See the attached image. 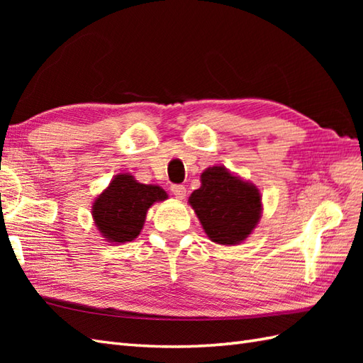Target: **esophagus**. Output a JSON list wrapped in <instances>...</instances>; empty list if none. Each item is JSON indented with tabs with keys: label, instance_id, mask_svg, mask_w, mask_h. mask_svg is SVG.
<instances>
[{
	"label": "esophagus",
	"instance_id": "1",
	"mask_svg": "<svg viewBox=\"0 0 363 363\" xmlns=\"http://www.w3.org/2000/svg\"><path fill=\"white\" fill-rule=\"evenodd\" d=\"M169 191L177 198V199H184L187 195V190L184 186H181V184H173L172 187H169Z\"/></svg>",
	"mask_w": 363,
	"mask_h": 363
}]
</instances>
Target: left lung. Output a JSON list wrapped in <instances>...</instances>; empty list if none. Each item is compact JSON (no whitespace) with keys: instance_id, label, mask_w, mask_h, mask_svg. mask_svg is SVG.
Listing matches in <instances>:
<instances>
[{"instance_id":"1","label":"left lung","mask_w":363,"mask_h":363,"mask_svg":"<svg viewBox=\"0 0 363 363\" xmlns=\"http://www.w3.org/2000/svg\"><path fill=\"white\" fill-rule=\"evenodd\" d=\"M207 237L218 245H238L250 237L262 215V196L254 184L225 167L201 173V187L189 198Z\"/></svg>"}]
</instances>
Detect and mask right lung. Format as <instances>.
Here are the masks:
<instances>
[{"instance_id":"right-lung-1","label":"right lung","mask_w":363,"mask_h":363,"mask_svg":"<svg viewBox=\"0 0 363 363\" xmlns=\"http://www.w3.org/2000/svg\"><path fill=\"white\" fill-rule=\"evenodd\" d=\"M168 195L159 186H146L133 174L120 173L111 181L91 206L95 226L104 240L111 243L133 242L145 225L150 207L164 201Z\"/></svg>"}]
</instances>
